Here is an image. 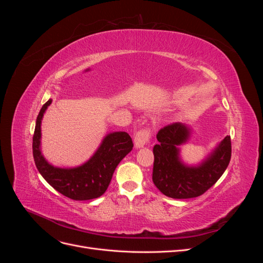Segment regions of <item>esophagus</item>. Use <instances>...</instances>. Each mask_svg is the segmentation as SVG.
Instances as JSON below:
<instances>
[{"instance_id": "esophagus-1", "label": "esophagus", "mask_w": 263, "mask_h": 263, "mask_svg": "<svg viewBox=\"0 0 263 263\" xmlns=\"http://www.w3.org/2000/svg\"><path fill=\"white\" fill-rule=\"evenodd\" d=\"M150 137H151V132L149 128L139 130L138 133H136V135H135V138H134L135 147L137 149L142 148L150 140Z\"/></svg>"}]
</instances>
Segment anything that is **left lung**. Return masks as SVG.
<instances>
[{
    "label": "left lung",
    "mask_w": 263,
    "mask_h": 263,
    "mask_svg": "<svg viewBox=\"0 0 263 263\" xmlns=\"http://www.w3.org/2000/svg\"><path fill=\"white\" fill-rule=\"evenodd\" d=\"M189 125L174 123L159 130L154 147L153 181L157 189L172 198H192L205 193L225 172L232 157V141L226 136L197 165L182 161L180 146L191 137Z\"/></svg>",
    "instance_id": "8db88e82"
}]
</instances>
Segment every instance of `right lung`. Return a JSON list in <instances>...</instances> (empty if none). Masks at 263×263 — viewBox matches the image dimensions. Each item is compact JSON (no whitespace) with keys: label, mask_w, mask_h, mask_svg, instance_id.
I'll list each match as a JSON object with an SVG mask.
<instances>
[{"label":"right lung","mask_w":263,"mask_h":263,"mask_svg":"<svg viewBox=\"0 0 263 263\" xmlns=\"http://www.w3.org/2000/svg\"><path fill=\"white\" fill-rule=\"evenodd\" d=\"M52 100L47 101L39 112L33 137V155L39 173L59 193L74 201H86L104 194L117 164L133 147L130 136L125 132H113L103 138L93 156L74 168H59L46 160L42 154V121Z\"/></svg>","instance_id":"obj_1"}]
</instances>
